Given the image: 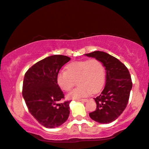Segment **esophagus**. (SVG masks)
<instances>
[{
    "instance_id": "obj_1",
    "label": "esophagus",
    "mask_w": 149,
    "mask_h": 149,
    "mask_svg": "<svg viewBox=\"0 0 149 149\" xmlns=\"http://www.w3.org/2000/svg\"><path fill=\"white\" fill-rule=\"evenodd\" d=\"M78 102H86L88 100H86V99H83V100H78Z\"/></svg>"
}]
</instances>
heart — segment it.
Segmentation results:
<instances>
[{"instance_id": "obj_1", "label": "heart", "mask_w": 149, "mask_h": 149, "mask_svg": "<svg viewBox=\"0 0 149 149\" xmlns=\"http://www.w3.org/2000/svg\"><path fill=\"white\" fill-rule=\"evenodd\" d=\"M105 76L104 66L100 61L86 59L71 63L66 70L59 71L56 82L63 91H69L78 80L79 86L67 95L69 99L77 100L99 92L104 84Z\"/></svg>"}]
</instances>
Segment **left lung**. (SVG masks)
<instances>
[{
  "mask_svg": "<svg viewBox=\"0 0 149 149\" xmlns=\"http://www.w3.org/2000/svg\"><path fill=\"white\" fill-rule=\"evenodd\" d=\"M100 61L106 71V85L102 93L94 98L97 108L89 116L100 123H110L122 114L128 104L132 82L128 69L108 53L95 51L84 54Z\"/></svg>",
  "mask_w": 149,
  "mask_h": 149,
  "instance_id": "left-lung-1",
  "label": "left lung"
}]
</instances>
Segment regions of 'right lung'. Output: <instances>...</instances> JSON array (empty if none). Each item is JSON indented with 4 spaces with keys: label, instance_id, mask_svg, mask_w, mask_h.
Returning a JSON list of instances; mask_svg holds the SVG:
<instances>
[{
    "label": "right lung",
    "instance_id": "right-lung-1",
    "mask_svg": "<svg viewBox=\"0 0 149 149\" xmlns=\"http://www.w3.org/2000/svg\"><path fill=\"white\" fill-rule=\"evenodd\" d=\"M70 59L63 55L48 56L33 65L24 75L23 98L29 112L45 127H59L69 116L71 101L59 103L64 94L57 84L56 77Z\"/></svg>",
    "mask_w": 149,
    "mask_h": 149
}]
</instances>
